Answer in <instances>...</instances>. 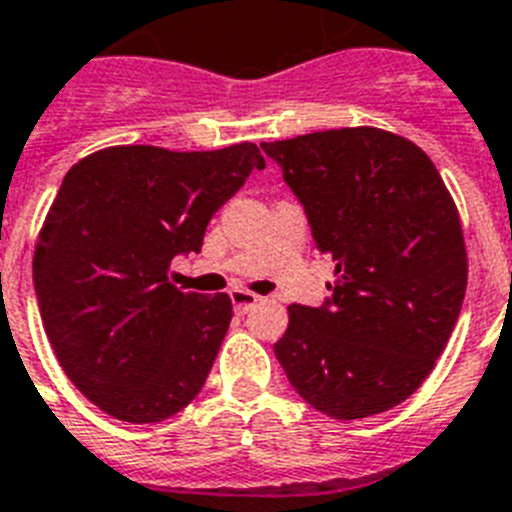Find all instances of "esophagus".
<instances>
[{"mask_svg": "<svg viewBox=\"0 0 512 512\" xmlns=\"http://www.w3.org/2000/svg\"><path fill=\"white\" fill-rule=\"evenodd\" d=\"M230 300H233L235 313H248V310L256 308V305L261 303L259 295H253V292L248 290H233L230 292Z\"/></svg>", "mask_w": 512, "mask_h": 512, "instance_id": "34e87169", "label": "esophagus"}]
</instances>
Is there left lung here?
Masks as SVG:
<instances>
[{
    "instance_id": "8db88e82",
    "label": "left lung",
    "mask_w": 512,
    "mask_h": 512,
    "mask_svg": "<svg viewBox=\"0 0 512 512\" xmlns=\"http://www.w3.org/2000/svg\"><path fill=\"white\" fill-rule=\"evenodd\" d=\"M261 150L336 266L321 308H287L274 355L326 417L388 412L432 373L464 305L469 261L456 202L417 144L375 126L313 131Z\"/></svg>"
}]
</instances>
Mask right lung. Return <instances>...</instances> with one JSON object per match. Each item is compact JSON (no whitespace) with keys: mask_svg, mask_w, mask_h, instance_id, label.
Instances as JSON below:
<instances>
[{"mask_svg":"<svg viewBox=\"0 0 512 512\" xmlns=\"http://www.w3.org/2000/svg\"><path fill=\"white\" fill-rule=\"evenodd\" d=\"M253 142L212 152L119 144L61 181L33 256L38 308L69 381L121 422H163L202 391L233 303L170 282L212 214L264 168Z\"/></svg>","mask_w":512,"mask_h":512,"instance_id":"add662e5","label":"right lung"}]
</instances>
